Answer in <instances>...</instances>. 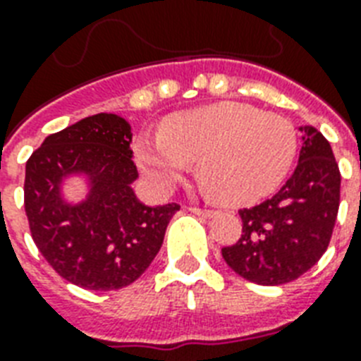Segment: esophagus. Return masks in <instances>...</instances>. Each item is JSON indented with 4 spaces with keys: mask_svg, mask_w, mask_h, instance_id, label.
Instances as JSON below:
<instances>
[{
    "mask_svg": "<svg viewBox=\"0 0 361 361\" xmlns=\"http://www.w3.org/2000/svg\"><path fill=\"white\" fill-rule=\"evenodd\" d=\"M189 212H192L195 215H202V217H214V209H208V208H189Z\"/></svg>",
    "mask_w": 361,
    "mask_h": 361,
    "instance_id": "esophagus-1",
    "label": "esophagus"
}]
</instances>
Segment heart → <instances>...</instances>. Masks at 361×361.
Listing matches in <instances>:
<instances>
[{
  "mask_svg": "<svg viewBox=\"0 0 361 361\" xmlns=\"http://www.w3.org/2000/svg\"><path fill=\"white\" fill-rule=\"evenodd\" d=\"M298 136L290 121L241 103H217L170 116L159 136L136 142L142 174L169 191L198 159V176L223 204L257 202L290 169Z\"/></svg>",
  "mask_w": 361,
  "mask_h": 361,
  "instance_id": "heart-1",
  "label": "heart"
}]
</instances>
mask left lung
I'll return each mask as SVG.
<instances>
[{
    "instance_id": "obj_1",
    "label": "left lung",
    "mask_w": 361,
    "mask_h": 361,
    "mask_svg": "<svg viewBox=\"0 0 361 361\" xmlns=\"http://www.w3.org/2000/svg\"><path fill=\"white\" fill-rule=\"evenodd\" d=\"M302 130L303 146L290 178L271 198L240 209V240L221 249L225 262L257 285H285L313 268L336 226L341 172L322 133Z\"/></svg>"
}]
</instances>
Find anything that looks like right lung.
Returning <instances> with one entry per match:
<instances>
[{"label":"right lung","mask_w":361,"mask_h":361,"mask_svg":"<svg viewBox=\"0 0 361 361\" xmlns=\"http://www.w3.org/2000/svg\"><path fill=\"white\" fill-rule=\"evenodd\" d=\"M130 125L116 114H95L47 136L25 163L24 208L31 238L47 262L73 285L118 290L135 283L163 245L180 204L149 208L135 197L138 178ZM90 176L84 203L59 195L69 173Z\"/></svg>","instance_id":"add662e5"}]
</instances>
